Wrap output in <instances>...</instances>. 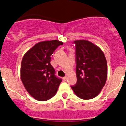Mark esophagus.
I'll return each mask as SVG.
<instances>
[{
    "label": "esophagus",
    "mask_w": 126,
    "mask_h": 126,
    "mask_svg": "<svg viewBox=\"0 0 126 126\" xmlns=\"http://www.w3.org/2000/svg\"><path fill=\"white\" fill-rule=\"evenodd\" d=\"M67 79V78L66 76H65V77H64V78H63V80H64V81H66Z\"/></svg>",
    "instance_id": "34e87169"
}]
</instances>
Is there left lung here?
<instances>
[{
  "label": "left lung",
  "instance_id": "8db88e82",
  "mask_svg": "<svg viewBox=\"0 0 126 126\" xmlns=\"http://www.w3.org/2000/svg\"><path fill=\"white\" fill-rule=\"evenodd\" d=\"M76 47L77 83L71 86L83 100H90L100 93L107 78V63L98 46L84 40L74 42Z\"/></svg>",
  "mask_w": 126,
  "mask_h": 126
}]
</instances>
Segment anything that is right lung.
Instances as JSON below:
<instances>
[{
	"label": "right lung",
	"instance_id": "1",
	"mask_svg": "<svg viewBox=\"0 0 126 126\" xmlns=\"http://www.w3.org/2000/svg\"><path fill=\"white\" fill-rule=\"evenodd\" d=\"M63 42L56 40L36 43L24 55L21 79L29 94L39 101H46L57 93L62 82L55 75L50 56Z\"/></svg>",
	"mask_w": 126,
	"mask_h": 126
}]
</instances>
